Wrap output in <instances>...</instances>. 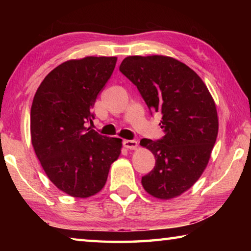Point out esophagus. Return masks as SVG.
<instances>
[{
	"mask_svg": "<svg viewBox=\"0 0 251 251\" xmlns=\"http://www.w3.org/2000/svg\"><path fill=\"white\" fill-rule=\"evenodd\" d=\"M123 146L127 150H136L138 146V143L136 141H129V139H126V141L123 142Z\"/></svg>",
	"mask_w": 251,
	"mask_h": 251,
	"instance_id": "esophagus-1",
	"label": "esophagus"
}]
</instances>
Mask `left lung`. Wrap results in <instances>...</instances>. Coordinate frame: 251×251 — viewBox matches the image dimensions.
<instances>
[{"label":"left lung","mask_w":251,"mask_h":251,"mask_svg":"<svg viewBox=\"0 0 251 251\" xmlns=\"http://www.w3.org/2000/svg\"><path fill=\"white\" fill-rule=\"evenodd\" d=\"M120 71L137 86L150 110L163 115L164 137L141 141L156 159L154 169L142 178L144 189L163 201L180 196L201 176L216 143L214 99L202 79L176 58L127 56Z\"/></svg>","instance_id":"obj_1"}]
</instances>
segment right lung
<instances>
[{
    "mask_svg": "<svg viewBox=\"0 0 251 251\" xmlns=\"http://www.w3.org/2000/svg\"><path fill=\"white\" fill-rule=\"evenodd\" d=\"M116 62L115 56L70 59L50 72L34 95V151L49 179L72 197L100 193L110 165L121 155V138L105 137L86 127Z\"/></svg>",
    "mask_w": 251,
    "mask_h": 251,
    "instance_id": "right-lung-1",
    "label": "right lung"
}]
</instances>
